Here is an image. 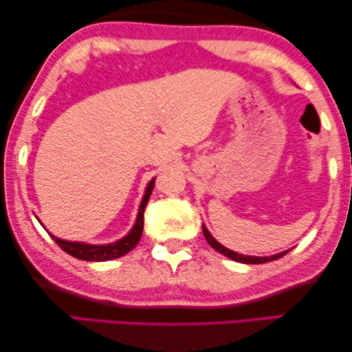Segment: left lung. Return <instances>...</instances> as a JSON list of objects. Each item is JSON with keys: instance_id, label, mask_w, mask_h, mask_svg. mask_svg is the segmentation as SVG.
<instances>
[{"instance_id": "left-lung-1", "label": "left lung", "mask_w": 352, "mask_h": 352, "mask_svg": "<svg viewBox=\"0 0 352 352\" xmlns=\"http://www.w3.org/2000/svg\"><path fill=\"white\" fill-rule=\"evenodd\" d=\"M203 232H204V237L207 240V243H209L214 250H217L218 252H221L223 256H226L229 258H232L235 262H241V263H267V262H272L276 261V258H280L282 256H285L289 251H284V252H279V254H274V256H270V257H254V256H245V254H239V252L235 251H230L228 248H224L221 243H218V241L212 237V234L207 230V228L203 224Z\"/></svg>"}]
</instances>
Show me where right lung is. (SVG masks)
I'll return each instance as SVG.
<instances>
[{"mask_svg": "<svg viewBox=\"0 0 352 352\" xmlns=\"http://www.w3.org/2000/svg\"><path fill=\"white\" fill-rule=\"evenodd\" d=\"M154 177L146 186L145 195H143V199L140 203V207H138V215L135 224L132 226L129 230V234L123 237L122 240L113 241V243L109 245H87V243H80V241H67V240H60L51 235L53 240L59 245L67 254H70L76 258H80V261H87V262H104V261H112V258H118L124 254H128L129 251L134 250L137 246L138 240L142 237L143 232V214H145V207L148 204V199L151 197V192L154 188Z\"/></svg>", "mask_w": 352, "mask_h": 352, "instance_id": "1", "label": "right lung"}]
</instances>
